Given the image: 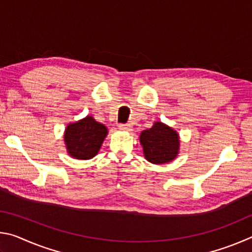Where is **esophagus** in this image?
Masks as SVG:
<instances>
[{
	"mask_svg": "<svg viewBox=\"0 0 252 252\" xmlns=\"http://www.w3.org/2000/svg\"><path fill=\"white\" fill-rule=\"evenodd\" d=\"M119 129L130 131L131 130V126L129 125V123H121V125H119Z\"/></svg>",
	"mask_w": 252,
	"mask_h": 252,
	"instance_id": "1",
	"label": "esophagus"
}]
</instances>
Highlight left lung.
<instances>
[{
    "instance_id": "1",
    "label": "left lung",
    "mask_w": 252,
    "mask_h": 252,
    "mask_svg": "<svg viewBox=\"0 0 252 252\" xmlns=\"http://www.w3.org/2000/svg\"><path fill=\"white\" fill-rule=\"evenodd\" d=\"M144 157L151 163L161 164L172 161L179 151V135L174 130L161 122H156L151 129L140 135Z\"/></svg>"
}]
</instances>
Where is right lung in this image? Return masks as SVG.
Listing matches in <instances>:
<instances>
[{"label":"right lung","instance_id":"1","mask_svg":"<svg viewBox=\"0 0 252 252\" xmlns=\"http://www.w3.org/2000/svg\"><path fill=\"white\" fill-rule=\"evenodd\" d=\"M106 133V127L92 117L71 123L66 126L64 133L67 152L75 159H91L100 150Z\"/></svg>","mask_w":252,"mask_h":252}]
</instances>
